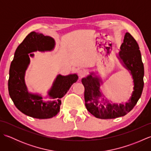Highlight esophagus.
<instances>
[{"instance_id": "esophagus-1", "label": "esophagus", "mask_w": 151, "mask_h": 151, "mask_svg": "<svg viewBox=\"0 0 151 151\" xmlns=\"http://www.w3.org/2000/svg\"><path fill=\"white\" fill-rule=\"evenodd\" d=\"M77 73H78V75L80 78H82L83 76H84L86 75V72L84 71V70H83L82 69H79Z\"/></svg>"}]
</instances>
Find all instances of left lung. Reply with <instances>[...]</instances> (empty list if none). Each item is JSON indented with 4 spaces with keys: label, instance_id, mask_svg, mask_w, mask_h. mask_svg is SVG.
Returning a JSON list of instances; mask_svg holds the SVG:
<instances>
[{
    "label": "left lung",
    "instance_id": "8db88e82",
    "mask_svg": "<svg viewBox=\"0 0 151 151\" xmlns=\"http://www.w3.org/2000/svg\"><path fill=\"white\" fill-rule=\"evenodd\" d=\"M138 44L132 35L127 32L124 35L123 43L120 47L118 58L123 66L130 71L134 82V91L132 96L125 104L107 103L106 107L99 102L102 96L100 91L101 81L97 76L93 77L92 74L82 79L84 86L85 105L89 112L95 117L108 119L124 116L132 110L142 95L144 82V67ZM104 100L103 98V101ZM105 105V103H104Z\"/></svg>",
    "mask_w": 151,
    "mask_h": 151
}]
</instances>
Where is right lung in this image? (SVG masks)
<instances>
[{
    "label": "right lung",
    "mask_w": 151,
    "mask_h": 151,
    "mask_svg": "<svg viewBox=\"0 0 151 151\" xmlns=\"http://www.w3.org/2000/svg\"><path fill=\"white\" fill-rule=\"evenodd\" d=\"M55 46L52 37L32 32L24 38L16 49L11 63L8 80L9 94L15 106L22 113L36 119H49L60 111L61 99L66 94L70 86L78 78L77 75H59L48 92L49 97L56 99L54 101H43V97L29 93L24 82L25 71L30 63V56L36 51H50Z\"/></svg>",
    "instance_id": "1"
}]
</instances>
